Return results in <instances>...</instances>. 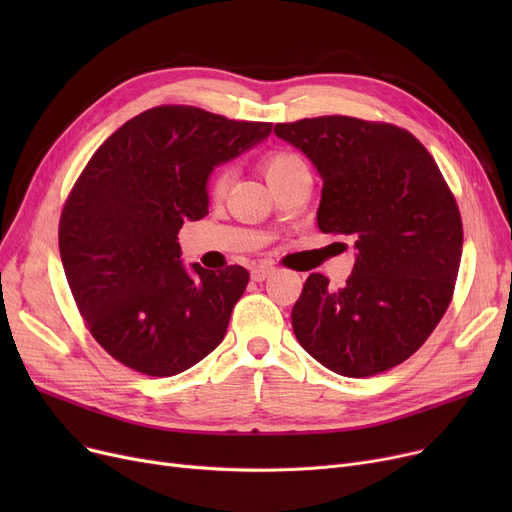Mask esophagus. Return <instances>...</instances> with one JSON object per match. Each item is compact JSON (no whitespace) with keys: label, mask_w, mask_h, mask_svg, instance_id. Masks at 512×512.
Listing matches in <instances>:
<instances>
[{"label":"esophagus","mask_w":512,"mask_h":512,"mask_svg":"<svg viewBox=\"0 0 512 512\" xmlns=\"http://www.w3.org/2000/svg\"><path fill=\"white\" fill-rule=\"evenodd\" d=\"M274 272L276 270H274V267H270V265H257V267H253V270H251V278L255 282H263V280L270 278Z\"/></svg>","instance_id":"obj_1"}]
</instances>
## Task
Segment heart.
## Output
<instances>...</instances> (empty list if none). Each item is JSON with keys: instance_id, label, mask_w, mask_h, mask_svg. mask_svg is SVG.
<instances>
[{"instance_id": "heart-1", "label": "heart", "mask_w": 512, "mask_h": 512, "mask_svg": "<svg viewBox=\"0 0 512 512\" xmlns=\"http://www.w3.org/2000/svg\"><path fill=\"white\" fill-rule=\"evenodd\" d=\"M297 164H301V157L292 155V153H274V155H270V157L265 159V164H263L267 182L278 178L280 174H284L286 170H290L292 166H297ZM228 182H230V174H228L226 170H220L218 174L213 176V180H211L213 193H215V195H222V193L226 191Z\"/></svg>"}]
</instances>
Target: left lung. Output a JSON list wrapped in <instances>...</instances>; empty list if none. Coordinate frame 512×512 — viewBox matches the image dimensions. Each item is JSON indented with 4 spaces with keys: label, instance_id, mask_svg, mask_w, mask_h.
<instances>
[{
    "label": "left lung",
    "instance_id": "left-lung-1",
    "mask_svg": "<svg viewBox=\"0 0 512 512\" xmlns=\"http://www.w3.org/2000/svg\"><path fill=\"white\" fill-rule=\"evenodd\" d=\"M324 180L321 232L355 238L344 288L311 274L292 309L305 351L344 378L407 361L448 309L463 224L434 157L411 132L348 116L276 124Z\"/></svg>",
    "mask_w": 512,
    "mask_h": 512
}]
</instances>
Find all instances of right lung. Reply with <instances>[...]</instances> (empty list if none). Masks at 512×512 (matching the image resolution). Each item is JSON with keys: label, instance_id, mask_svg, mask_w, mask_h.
<instances>
[{"label": "right lung", "instance_id": "1", "mask_svg": "<svg viewBox=\"0 0 512 512\" xmlns=\"http://www.w3.org/2000/svg\"><path fill=\"white\" fill-rule=\"evenodd\" d=\"M270 132V122L161 105L89 159L62 211L60 257L93 338L126 367L170 378L224 340L249 272L186 267L178 230L207 215L213 168Z\"/></svg>", "mask_w": 512, "mask_h": 512}]
</instances>
